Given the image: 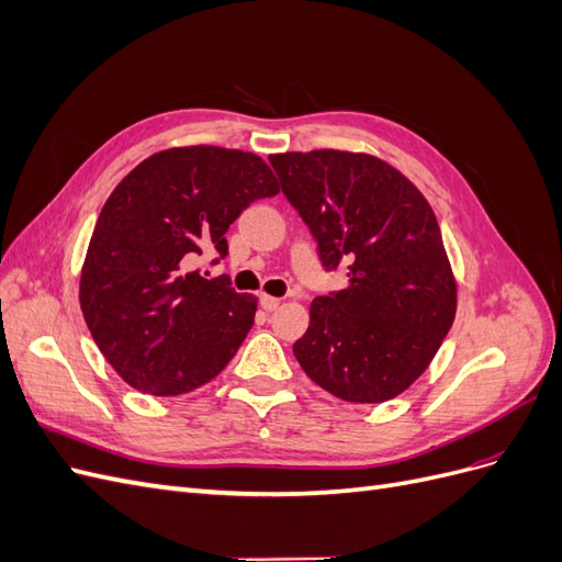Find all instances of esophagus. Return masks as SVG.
Listing matches in <instances>:
<instances>
[{
  "label": "esophagus",
  "instance_id": "esophagus-1",
  "mask_svg": "<svg viewBox=\"0 0 562 562\" xmlns=\"http://www.w3.org/2000/svg\"><path fill=\"white\" fill-rule=\"evenodd\" d=\"M260 304H262L265 312H274V310H279L281 300H279V297H271V295H262V297H260Z\"/></svg>",
  "mask_w": 562,
  "mask_h": 562
}]
</instances>
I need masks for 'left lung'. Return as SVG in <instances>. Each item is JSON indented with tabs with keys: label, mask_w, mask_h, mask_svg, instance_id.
<instances>
[{
	"label": "left lung",
	"mask_w": 562,
	"mask_h": 562,
	"mask_svg": "<svg viewBox=\"0 0 562 562\" xmlns=\"http://www.w3.org/2000/svg\"><path fill=\"white\" fill-rule=\"evenodd\" d=\"M281 190L307 223L326 269L349 283L310 307L293 345L310 380L349 403H384L411 386L443 342L457 281L429 201L398 168L366 151L271 155Z\"/></svg>",
	"instance_id": "obj_1"
}]
</instances>
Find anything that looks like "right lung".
I'll return each instance as SVG.
<instances>
[{
	"label": "right lung",
	"instance_id": "right-lung-1",
	"mask_svg": "<svg viewBox=\"0 0 562 562\" xmlns=\"http://www.w3.org/2000/svg\"><path fill=\"white\" fill-rule=\"evenodd\" d=\"M279 194L252 151L215 145L161 149L114 187L79 277L83 321L108 363L149 396L211 382L252 328L258 297L190 271L255 199Z\"/></svg>",
	"mask_w": 562,
	"mask_h": 562
}]
</instances>
